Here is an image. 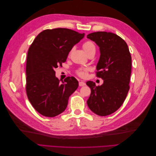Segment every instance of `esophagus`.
Returning <instances> with one entry per match:
<instances>
[{"label": "esophagus", "mask_w": 156, "mask_h": 156, "mask_svg": "<svg viewBox=\"0 0 156 156\" xmlns=\"http://www.w3.org/2000/svg\"><path fill=\"white\" fill-rule=\"evenodd\" d=\"M85 84H86V83L83 82V81H79V87H83V86L85 85Z\"/></svg>", "instance_id": "obj_1"}]
</instances>
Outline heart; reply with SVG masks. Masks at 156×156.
<instances>
[{
  "mask_svg": "<svg viewBox=\"0 0 156 156\" xmlns=\"http://www.w3.org/2000/svg\"><path fill=\"white\" fill-rule=\"evenodd\" d=\"M83 48L84 51L86 52V53L88 54L89 52H90L92 51H96V46L94 45V42L90 41V40H88L87 41L84 42V43L83 44ZM89 71L88 68H79L76 70V74L78 75V76L81 77L82 78H84L87 76L88 72Z\"/></svg>",
  "mask_w": 156,
  "mask_h": 156,
  "instance_id": "1",
  "label": "heart"
}]
</instances>
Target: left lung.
<instances>
[{
	"label": "left lung",
	"instance_id": "obj_1",
	"mask_svg": "<svg viewBox=\"0 0 156 156\" xmlns=\"http://www.w3.org/2000/svg\"><path fill=\"white\" fill-rule=\"evenodd\" d=\"M87 37L100 47V58L97 65V77L103 83L96 86L87 81L91 94L87 105L99 116H107L116 111L123 104L129 90L131 56L126 42L114 33L96 32Z\"/></svg>",
	"mask_w": 156,
	"mask_h": 156
}]
</instances>
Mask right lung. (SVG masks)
Instances as JSON below:
<instances>
[{
  "instance_id": "1",
  "label": "right lung",
  "mask_w": 156,
  "mask_h": 156,
  "mask_svg": "<svg viewBox=\"0 0 156 156\" xmlns=\"http://www.w3.org/2000/svg\"><path fill=\"white\" fill-rule=\"evenodd\" d=\"M84 36V33L65 28L46 29L30 45L27 58L26 92L32 107L41 115L54 117L64 112L69 97L78 88L73 77L60 83L55 69L62 66L69 52Z\"/></svg>"
}]
</instances>
